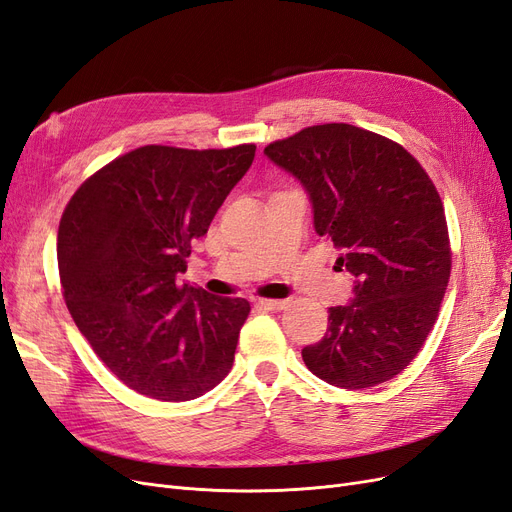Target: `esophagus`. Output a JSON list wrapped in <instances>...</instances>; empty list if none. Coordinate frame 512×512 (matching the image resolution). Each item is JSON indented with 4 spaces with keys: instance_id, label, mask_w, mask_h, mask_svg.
<instances>
[{
    "instance_id": "1",
    "label": "esophagus",
    "mask_w": 512,
    "mask_h": 512,
    "mask_svg": "<svg viewBox=\"0 0 512 512\" xmlns=\"http://www.w3.org/2000/svg\"><path fill=\"white\" fill-rule=\"evenodd\" d=\"M257 306L263 308V310L278 312V310H285L289 306V300H259Z\"/></svg>"
}]
</instances>
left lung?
Segmentation results:
<instances>
[{"instance_id":"obj_1","label":"left lung","mask_w":512,"mask_h":512,"mask_svg":"<svg viewBox=\"0 0 512 512\" xmlns=\"http://www.w3.org/2000/svg\"><path fill=\"white\" fill-rule=\"evenodd\" d=\"M306 189L315 232L355 276L351 304L302 349L308 370L342 389L400 374L436 323L451 276L449 229L434 183L404 146L346 123L306 127L263 148Z\"/></svg>"}]
</instances>
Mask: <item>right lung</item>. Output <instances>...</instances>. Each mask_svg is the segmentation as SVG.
<instances>
[{"label":"right lung","instance_id":"1","mask_svg":"<svg viewBox=\"0 0 512 512\" xmlns=\"http://www.w3.org/2000/svg\"><path fill=\"white\" fill-rule=\"evenodd\" d=\"M253 159L255 144H148L97 170L65 206L57 234L65 304L129 389L185 402L232 370L251 304L180 285L178 274Z\"/></svg>","mask_w":512,"mask_h":512}]
</instances>
